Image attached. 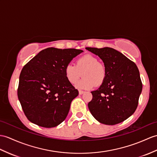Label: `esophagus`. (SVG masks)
<instances>
[{"label": "esophagus", "mask_w": 157, "mask_h": 157, "mask_svg": "<svg viewBox=\"0 0 157 157\" xmlns=\"http://www.w3.org/2000/svg\"><path fill=\"white\" fill-rule=\"evenodd\" d=\"M85 92L84 91H82V90H79V95H82V94H83V93H84Z\"/></svg>", "instance_id": "obj_1"}]
</instances>
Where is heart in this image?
Wrapping results in <instances>:
<instances>
[{"label":"heart","instance_id":"heart-1","mask_svg":"<svg viewBox=\"0 0 157 157\" xmlns=\"http://www.w3.org/2000/svg\"><path fill=\"white\" fill-rule=\"evenodd\" d=\"M83 78L76 84L80 89L88 90L102 84L106 77V68L104 64L98 61L92 55H85L76 60L75 65L68 64L65 67V75L71 84L75 83L82 76Z\"/></svg>","mask_w":157,"mask_h":157}]
</instances>
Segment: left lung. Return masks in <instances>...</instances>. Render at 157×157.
Listing matches in <instances>:
<instances>
[{"label": "left lung", "mask_w": 157, "mask_h": 157, "mask_svg": "<svg viewBox=\"0 0 157 157\" xmlns=\"http://www.w3.org/2000/svg\"><path fill=\"white\" fill-rule=\"evenodd\" d=\"M86 49L100 57L107 71L102 84L91 92L93 98L88 103L91 114L104 124L124 121L135 112L143 89L136 65L110 47Z\"/></svg>", "instance_id": "1"}]
</instances>
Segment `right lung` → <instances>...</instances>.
Returning <instances> with one entry per match:
<instances>
[{
    "label": "right lung",
    "mask_w": 157,
    "mask_h": 157,
    "mask_svg": "<svg viewBox=\"0 0 157 157\" xmlns=\"http://www.w3.org/2000/svg\"><path fill=\"white\" fill-rule=\"evenodd\" d=\"M82 52L76 49L49 47L22 69L17 95L29 121L53 128L66 118L71 101L79 92L65 77V67Z\"/></svg>",
    "instance_id": "1"
}]
</instances>
